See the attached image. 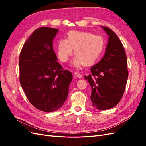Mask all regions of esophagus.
<instances>
[{
    "label": "esophagus",
    "mask_w": 146,
    "mask_h": 146,
    "mask_svg": "<svg viewBox=\"0 0 146 146\" xmlns=\"http://www.w3.org/2000/svg\"><path fill=\"white\" fill-rule=\"evenodd\" d=\"M74 75H75V76H76V77H78V78H82V75H81L80 73H79L78 72H74Z\"/></svg>",
    "instance_id": "esophagus-1"
}]
</instances>
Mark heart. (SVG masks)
Returning a JSON list of instances; mask_svg holds the SVG:
<instances>
[{
  "label": "heart",
  "mask_w": 146,
  "mask_h": 146,
  "mask_svg": "<svg viewBox=\"0 0 146 146\" xmlns=\"http://www.w3.org/2000/svg\"><path fill=\"white\" fill-rule=\"evenodd\" d=\"M105 40L102 36L88 32L72 30L66 34V39L57 42L56 52L58 58L66 62L74 53L76 56L72 61L74 68L83 64L91 65L98 60L103 52Z\"/></svg>",
  "instance_id": "heart-1"
}]
</instances>
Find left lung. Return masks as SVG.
Here are the masks:
<instances>
[{"mask_svg": "<svg viewBox=\"0 0 146 146\" xmlns=\"http://www.w3.org/2000/svg\"><path fill=\"white\" fill-rule=\"evenodd\" d=\"M109 36L105 53L99 62L91 68V74L85 76L91 87L92 107L99 110L113 108L123 94L129 76L127 56L116 34L102 26Z\"/></svg>", "mask_w": 146, "mask_h": 146, "instance_id": "8db88e82", "label": "left lung"}]
</instances>
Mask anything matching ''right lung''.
Returning <instances> with one entry per match:
<instances>
[{"instance_id":"add662e5","label":"right lung","mask_w":146,"mask_h":146,"mask_svg":"<svg viewBox=\"0 0 146 146\" xmlns=\"http://www.w3.org/2000/svg\"><path fill=\"white\" fill-rule=\"evenodd\" d=\"M58 29L41 27L25 42L19 56V81L35 108L52 112L63 105L72 74L57 61L53 39Z\"/></svg>"}]
</instances>
